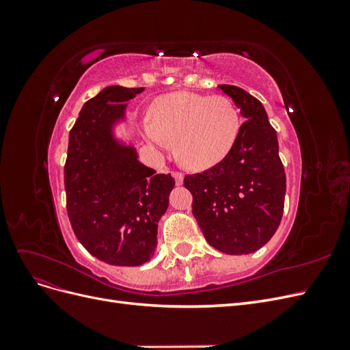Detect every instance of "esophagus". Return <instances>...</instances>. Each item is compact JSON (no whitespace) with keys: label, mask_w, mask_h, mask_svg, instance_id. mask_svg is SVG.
Masks as SVG:
<instances>
[{"label":"esophagus","mask_w":350,"mask_h":350,"mask_svg":"<svg viewBox=\"0 0 350 350\" xmlns=\"http://www.w3.org/2000/svg\"><path fill=\"white\" fill-rule=\"evenodd\" d=\"M172 176L175 178L176 185H183V183H184V175H183L181 172H172Z\"/></svg>","instance_id":"esophagus-1"}]
</instances>
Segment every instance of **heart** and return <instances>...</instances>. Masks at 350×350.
<instances>
[{
	"label": "heart",
	"mask_w": 350,
	"mask_h": 350,
	"mask_svg": "<svg viewBox=\"0 0 350 350\" xmlns=\"http://www.w3.org/2000/svg\"><path fill=\"white\" fill-rule=\"evenodd\" d=\"M150 116L143 125L146 139L161 149L172 140L178 161L197 171L224 161L241 130L239 112L225 96L174 92L154 100Z\"/></svg>",
	"instance_id": "obj_1"
}]
</instances>
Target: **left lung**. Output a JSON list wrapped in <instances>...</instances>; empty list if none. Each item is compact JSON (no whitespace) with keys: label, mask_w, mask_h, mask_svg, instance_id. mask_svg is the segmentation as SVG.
<instances>
[{"label":"left lung","mask_w":350,"mask_h":350,"mask_svg":"<svg viewBox=\"0 0 350 350\" xmlns=\"http://www.w3.org/2000/svg\"><path fill=\"white\" fill-rule=\"evenodd\" d=\"M247 121L229 154L207 171L185 175L193 215L216 250L241 256L260 250L278 230L286 193L276 130L262 103L243 89L220 84Z\"/></svg>","instance_id":"8db88e82"}]
</instances>
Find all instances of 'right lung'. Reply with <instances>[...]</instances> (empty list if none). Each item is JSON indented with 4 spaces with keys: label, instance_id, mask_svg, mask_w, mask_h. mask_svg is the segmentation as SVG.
<instances>
[{
    "label": "right lung",
    "instance_id": "obj_1",
    "mask_svg": "<svg viewBox=\"0 0 350 350\" xmlns=\"http://www.w3.org/2000/svg\"><path fill=\"white\" fill-rule=\"evenodd\" d=\"M144 88L109 86L83 105L68 137L64 166L67 213L81 245L112 266H142L157 245V224L175 185L139 162L135 147L120 142L115 125L126 102Z\"/></svg>",
    "mask_w": 350,
    "mask_h": 350
}]
</instances>
